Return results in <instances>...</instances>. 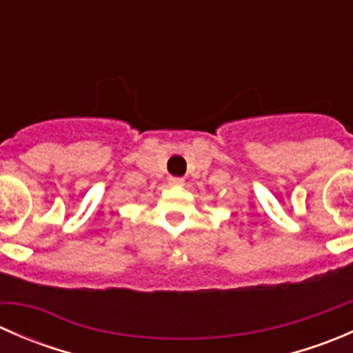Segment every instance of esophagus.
Here are the masks:
<instances>
[{"instance_id":"esophagus-1","label":"esophagus","mask_w":353,"mask_h":353,"mask_svg":"<svg viewBox=\"0 0 353 353\" xmlns=\"http://www.w3.org/2000/svg\"><path fill=\"white\" fill-rule=\"evenodd\" d=\"M169 184L170 186H184V179L183 177H169Z\"/></svg>"}]
</instances>
